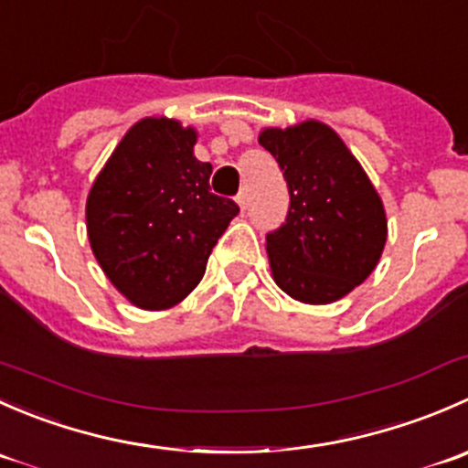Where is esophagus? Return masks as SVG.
Wrapping results in <instances>:
<instances>
[{
  "label": "esophagus",
  "instance_id": "obj_1",
  "mask_svg": "<svg viewBox=\"0 0 468 468\" xmlns=\"http://www.w3.org/2000/svg\"><path fill=\"white\" fill-rule=\"evenodd\" d=\"M235 201H238V206L242 207V210H244V207H247V190H242V192H239V195L235 197Z\"/></svg>",
  "mask_w": 468,
  "mask_h": 468
}]
</instances>
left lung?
I'll list each match as a JSON object with an SVG mask.
<instances>
[{
	"instance_id": "left-lung-1",
	"label": "left lung",
	"mask_w": 468,
	"mask_h": 468,
	"mask_svg": "<svg viewBox=\"0 0 468 468\" xmlns=\"http://www.w3.org/2000/svg\"><path fill=\"white\" fill-rule=\"evenodd\" d=\"M290 190L281 229L267 235L276 285L301 303H333L367 281L387 242V217L369 176L330 126L317 120L264 129Z\"/></svg>"
}]
</instances>
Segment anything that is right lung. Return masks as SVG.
Listing matches in <instances>:
<instances>
[{"mask_svg":"<svg viewBox=\"0 0 468 468\" xmlns=\"http://www.w3.org/2000/svg\"><path fill=\"white\" fill-rule=\"evenodd\" d=\"M197 131L167 117L135 122L94 178L86 204L94 258L143 310L181 303L239 212L210 192L212 165L195 158Z\"/></svg>","mask_w":468,"mask_h":468,"instance_id":"right-lung-1","label":"right lung"}]
</instances>
